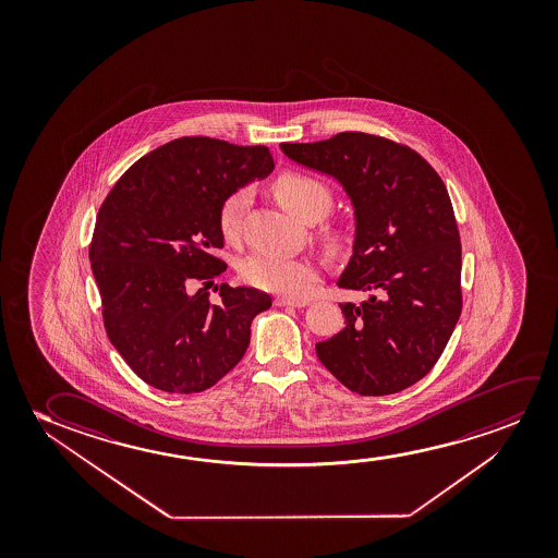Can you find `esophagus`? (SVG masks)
Wrapping results in <instances>:
<instances>
[{"instance_id": "obj_1", "label": "esophagus", "mask_w": 558, "mask_h": 558, "mask_svg": "<svg viewBox=\"0 0 558 558\" xmlns=\"http://www.w3.org/2000/svg\"><path fill=\"white\" fill-rule=\"evenodd\" d=\"M276 306H293V308H303L308 305V301H295V299L276 298Z\"/></svg>"}]
</instances>
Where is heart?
Returning a JSON list of instances; mask_svg holds the SVG:
<instances>
[{
  "label": "heart",
  "mask_w": 558,
  "mask_h": 558,
  "mask_svg": "<svg viewBox=\"0 0 558 558\" xmlns=\"http://www.w3.org/2000/svg\"><path fill=\"white\" fill-rule=\"evenodd\" d=\"M276 202L299 221H318L329 214L333 196L326 184L303 173H283L272 183ZM250 206V191L236 189L222 198L217 211V225L225 240H236L242 230L245 211ZM351 232L343 227H326L322 230V244L326 252L339 255L351 245ZM245 282L259 290L280 293L286 298L305 299L318 282L320 270L308 259H291L267 253H252L240 265Z\"/></svg>",
  "instance_id": "heart-1"
}]
</instances>
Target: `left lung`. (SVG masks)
Masks as SVG:
<instances>
[{
	"mask_svg": "<svg viewBox=\"0 0 558 558\" xmlns=\"http://www.w3.org/2000/svg\"><path fill=\"white\" fill-rule=\"evenodd\" d=\"M305 168L333 177L354 207L356 236L337 286L344 328L316 343L347 389L383 397L412 387L440 359L461 314V242L442 179L410 146L360 131L282 143Z\"/></svg>",
	"mask_w": 558,
	"mask_h": 558,
	"instance_id": "1",
	"label": "left lung"
}]
</instances>
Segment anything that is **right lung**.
<instances>
[{"mask_svg":"<svg viewBox=\"0 0 558 558\" xmlns=\"http://www.w3.org/2000/svg\"><path fill=\"white\" fill-rule=\"evenodd\" d=\"M275 169L267 146L181 137L135 161L108 192L89 260L110 343L156 389L192 395L242 360L267 293L207 283L227 270L217 211L222 198ZM198 281L203 288L191 291ZM217 290V288H215Z\"/></svg>","mask_w":558,"mask_h":558,"instance_id":"1","label":"right lung"}]
</instances>
